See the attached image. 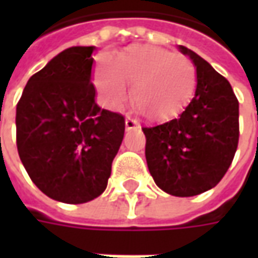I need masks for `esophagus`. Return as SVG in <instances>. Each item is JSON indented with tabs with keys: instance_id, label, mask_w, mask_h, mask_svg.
<instances>
[{
	"instance_id": "esophagus-1",
	"label": "esophagus",
	"mask_w": 258,
	"mask_h": 258,
	"mask_svg": "<svg viewBox=\"0 0 258 258\" xmlns=\"http://www.w3.org/2000/svg\"><path fill=\"white\" fill-rule=\"evenodd\" d=\"M140 127V124H138V121L137 120H134V118H127L125 120V130H134V128H138Z\"/></svg>"
}]
</instances>
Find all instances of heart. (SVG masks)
Listing matches in <instances>:
<instances>
[{"label":"heart","instance_id":"heart-1","mask_svg":"<svg viewBox=\"0 0 258 258\" xmlns=\"http://www.w3.org/2000/svg\"><path fill=\"white\" fill-rule=\"evenodd\" d=\"M94 83L109 105H120L133 87L135 110L151 121L175 116L195 88V69L184 56L152 45H130L99 68Z\"/></svg>","mask_w":258,"mask_h":258}]
</instances>
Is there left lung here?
Instances as JSON below:
<instances>
[{
	"instance_id": "obj_1",
	"label": "left lung",
	"mask_w": 258,
	"mask_h": 258,
	"mask_svg": "<svg viewBox=\"0 0 258 258\" xmlns=\"http://www.w3.org/2000/svg\"><path fill=\"white\" fill-rule=\"evenodd\" d=\"M196 90L177 118L144 127L149 173L166 194L189 198L214 188L225 175L239 141V102L225 77L189 48Z\"/></svg>"
}]
</instances>
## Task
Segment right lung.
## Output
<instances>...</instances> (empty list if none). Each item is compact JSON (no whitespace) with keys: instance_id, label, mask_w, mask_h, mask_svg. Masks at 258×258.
I'll list each match as a JSON object with an SVG mask.
<instances>
[{"instance_id":"obj_1","label":"right lung","mask_w":258,"mask_h":258,"mask_svg":"<svg viewBox=\"0 0 258 258\" xmlns=\"http://www.w3.org/2000/svg\"><path fill=\"white\" fill-rule=\"evenodd\" d=\"M95 47H70L27 81L16 106V145L31 181L69 205L106 189L124 117L101 109L91 81Z\"/></svg>"}]
</instances>
